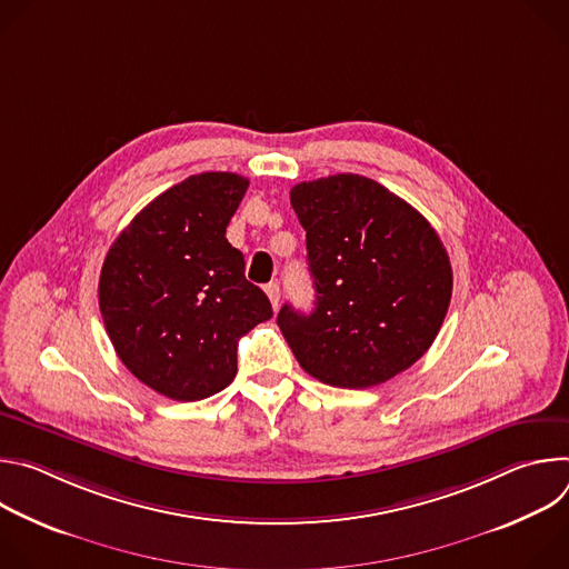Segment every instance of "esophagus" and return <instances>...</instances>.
I'll return each instance as SVG.
<instances>
[{
	"label": "esophagus",
	"instance_id": "esophagus-1",
	"mask_svg": "<svg viewBox=\"0 0 569 569\" xmlns=\"http://www.w3.org/2000/svg\"><path fill=\"white\" fill-rule=\"evenodd\" d=\"M266 295L270 297V303H272V308L277 310V308H279V297H281V288H279V283H277V281L266 283Z\"/></svg>",
	"mask_w": 569,
	"mask_h": 569
}]
</instances>
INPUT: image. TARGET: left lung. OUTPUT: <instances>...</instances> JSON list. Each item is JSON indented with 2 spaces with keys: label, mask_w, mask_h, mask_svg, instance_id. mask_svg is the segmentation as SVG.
I'll use <instances>...</instances> for the list:
<instances>
[{
  "label": "left lung",
  "mask_w": 569,
  "mask_h": 569,
  "mask_svg": "<svg viewBox=\"0 0 569 569\" xmlns=\"http://www.w3.org/2000/svg\"><path fill=\"white\" fill-rule=\"evenodd\" d=\"M290 204L306 229L310 315L277 323L306 373L365 389L410 369L435 342L452 268L432 224L382 184L353 173L301 182Z\"/></svg>",
  "instance_id": "obj_1"
}]
</instances>
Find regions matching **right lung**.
Instances as JSON below:
<instances>
[{
    "label": "right lung",
    "instance_id": "add662e5",
    "mask_svg": "<svg viewBox=\"0 0 569 569\" xmlns=\"http://www.w3.org/2000/svg\"><path fill=\"white\" fill-rule=\"evenodd\" d=\"M250 180L200 173L146 204L103 261L99 306L119 360L173 400H202L236 376L238 340L272 317L224 238Z\"/></svg>",
    "mask_w": 569,
    "mask_h": 569
}]
</instances>
